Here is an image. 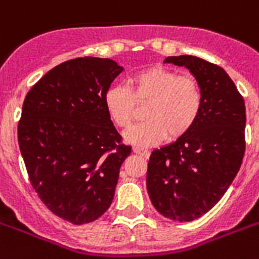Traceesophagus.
<instances>
[{
    "label": "esophagus",
    "instance_id": "obj_1",
    "mask_svg": "<svg viewBox=\"0 0 259 259\" xmlns=\"http://www.w3.org/2000/svg\"><path fill=\"white\" fill-rule=\"evenodd\" d=\"M133 151L136 153V154L142 155L144 158H149V157H150V151H149L148 149H142V148H138V146H134Z\"/></svg>",
    "mask_w": 259,
    "mask_h": 259
}]
</instances>
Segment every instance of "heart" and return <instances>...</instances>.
<instances>
[{
	"mask_svg": "<svg viewBox=\"0 0 259 259\" xmlns=\"http://www.w3.org/2000/svg\"><path fill=\"white\" fill-rule=\"evenodd\" d=\"M125 86L114 85L105 93V109L121 129H129L137 118V105L144 109V123L125 134L136 146H153L188 134L202 108V92L191 75H178L161 66H151L134 73Z\"/></svg>",
	"mask_w": 259,
	"mask_h": 259,
	"instance_id": "heart-1",
	"label": "heart"
}]
</instances>
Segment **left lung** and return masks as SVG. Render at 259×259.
I'll use <instances>...</instances> for the list:
<instances>
[{"label": "left lung", "instance_id": "left-lung-1", "mask_svg": "<svg viewBox=\"0 0 259 259\" xmlns=\"http://www.w3.org/2000/svg\"><path fill=\"white\" fill-rule=\"evenodd\" d=\"M198 81L202 108L195 125L151 153L146 188L163 217L180 222L207 213L238 173L245 154V101L224 69L195 56L167 57Z\"/></svg>", "mask_w": 259, "mask_h": 259}]
</instances>
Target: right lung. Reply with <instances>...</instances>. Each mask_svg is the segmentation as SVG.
Here are the masks:
<instances>
[{
  "label": "right lung",
  "mask_w": 259,
  "mask_h": 259,
  "mask_svg": "<svg viewBox=\"0 0 259 259\" xmlns=\"http://www.w3.org/2000/svg\"><path fill=\"white\" fill-rule=\"evenodd\" d=\"M123 70L109 58L65 61L31 86L18 122V145L35 193L73 225L100 218L114 198L122 144L105 93Z\"/></svg>",
  "instance_id": "obj_1"
}]
</instances>
